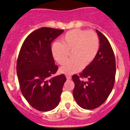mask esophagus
<instances>
[{
	"label": "esophagus",
	"mask_w": 130,
	"mask_h": 130,
	"mask_svg": "<svg viewBox=\"0 0 130 130\" xmlns=\"http://www.w3.org/2000/svg\"><path fill=\"white\" fill-rule=\"evenodd\" d=\"M66 78H67V79H68V80H70V79H71V78H72V77H71V76L67 74L66 75Z\"/></svg>",
	"instance_id": "esophagus-1"
}]
</instances>
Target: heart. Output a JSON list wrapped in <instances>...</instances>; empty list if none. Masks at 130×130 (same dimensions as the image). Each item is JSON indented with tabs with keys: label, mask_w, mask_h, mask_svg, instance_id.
<instances>
[{
	"label": "heart",
	"mask_w": 130,
	"mask_h": 130,
	"mask_svg": "<svg viewBox=\"0 0 130 130\" xmlns=\"http://www.w3.org/2000/svg\"><path fill=\"white\" fill-rule=\"evenodd\" d=\"M99 47L100 41L95 32L76 29L67 32L61 38V42H54L51 46V53L56 62L63 64L72 51V59L61 68L62 72L72 74L93 62Z\"/></svg>",
	"instance_id": "1"
}]
</instances>
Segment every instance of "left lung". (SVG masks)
Listing matches in <instances>:
<instances>
[{"instance_id": "left-lung-1", "label": "left lung", "mask_w": 130, "mask_h": 130, "mask_svg": "<svg viewBox=\"0 0 130 130\" xmlns=\"http://www.w3.org/2000/svg\"><path fill=\"white\" fill-rule=\"evenodd\" d=\"M100 41L97 56L79 76H72L74 82L73 95L77 104L84 109L98 108L107 100L115 80V54L109 41L101 32L96 30ZM80 78H86L84 82Z\"/></svg>"}]
</instances>
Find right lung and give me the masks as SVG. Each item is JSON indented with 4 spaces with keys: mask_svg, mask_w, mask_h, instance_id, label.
Wrapping results in <instances>:
<instances>
[{
    "mask_svg": "<svg viewBox=\"0 0 130 130\" xmlns=\"http://www.w3.org/2000/svg\"><path fill=\"white\" fill-rule=\"evenodd\" d=\"M63 30L42 27L30 33L23 43L17 62L21 92L29 104L39 111L53 110L59 104L66 77H53L58 69L51 44Z\"/></svg>",
    "mask_w": 130,
    "mask_h": 130,
    "instance_id": "obj_1",
    "label": "right lung"
}]
</instances>
